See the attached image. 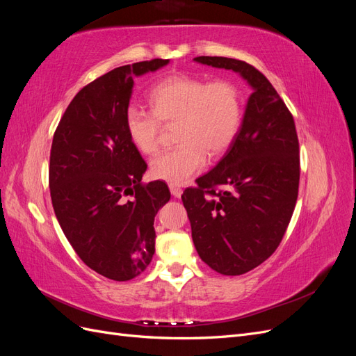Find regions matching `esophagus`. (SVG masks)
Instances as JSON below:
<instances>
[{"label": "esophagus", "instance_id": "34e87169", "mask_svg": "<svg viewBox=\"0 0 356 356\" xmlns=\"http://www.w3.org/2000/svg\"><path fill=\"white\" fill-rule=\"evenodd\" d=\"M169 190H170L172 196H174V197H181V195H182V188H181L179 186H177V184H170V186H169Z\"/></svg>", "mask_w": 356, "mask_h": 356}]
</instances>
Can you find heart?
Segmentation results:
<instances>
[{
  "mask_svg": "<svg viewBox=\"0 0 356 356\" xmlns=\"http://www.w3.org/2000/svg\"><path fill=\"white\" fill-rule=\"evenodd\" d=\"M153 113L127 106L124 129L139 153L152 156L160 144V122L177 123L174 149L159 154L149 166L157 179L182 184L204 168L208 156L218 157L230 147L242 122V101L227 80L208 83L190 75H172L148 95Z\"/></svg>",
  "mask_w": 356,
  "mask_h": 356,
  "instance_id": "b5f03b06",
  "label": "heart"
}]
</instances>
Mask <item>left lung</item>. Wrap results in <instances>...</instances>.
I'll list each match as a JSON object with an SVG mask.
<instances>
[{
	"label": "left lung",
	"mask_w": 356,
	"mask_h": 356,
	"mask_svg": "<svg viewBox=\"0 0 356 356\" xmlns=\"http://www.w3.org/2000/svg\"><path fill=\"white\" fill-rule=\"evenodd\" d=\"M195 60L241 74L254 90L227 153L181 196L202 261L238 276L266 261L286 232L298 196V138L293 114L260 71L232 58Z\"/></svg>",
	"instance_id": "left-lung-1"
}]
</instances>
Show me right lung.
<instances>
[{"label":"right lung","mask_w":356,"mask_h":356,"mask_svg":"<svg viewBox=\"0 0 356 356\" xmlns=\"http://www.w3.org/2000/svg\"><path fill=\"white\" fill-rule=\"evenodd\" d=\"M168 63L136 62L84 86L53 135L49 186L56 218L83 263L113 281L145 270L154 255V217L170 199L166 182H141L147 163L124 129L134 77Z\"/></svg>","instance_id":"obj_1"}]
</instances>
